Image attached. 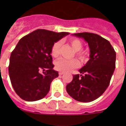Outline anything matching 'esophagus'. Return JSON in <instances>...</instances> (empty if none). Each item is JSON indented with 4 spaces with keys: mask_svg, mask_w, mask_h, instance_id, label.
<instances>
[{
    "mask_svg": "<svg viewBox=\"0 0 126 126\" xmlns=\"http://www.w3.org/2000/svg\"><path fill=\"white\" fill-rule=\"evenodd\" d=\"M63 74H64V73H63V72H59V75H63Z\"/></svg>",
    "mask_w": 126,
    "mask_h": 126,
    "instance_id": "34e87169",
    "label": "esophagus"
}]
</instances>
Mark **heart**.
Instances as JSON below:
<instances>
[{"label": "heart", "instance_id": "obj_1", "mask_svg": "<svg viewBox=\"0 0 126 126\" xmlns=\"http://www.w3.org/2000/svg\"><path fill=\"white\" fill-rule=\"evenodd\" d=\"M70 44L76 51V55L82 60L86 59V53L84 51H82L83 45L80 40L77 38H74L70 40ZM61 42L60 40L57 41L53 44L51 49V54L53 57H57L59 55V49L61 47ZM55 68L57 70L61 72H67L73 69L77 68L80 65L79 61L77 59H67L65 58H60L55 61Z\"/></svg>", "mask_w": 126, "mask_h": 126}]
</instances>
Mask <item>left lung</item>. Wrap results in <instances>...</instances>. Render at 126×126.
I'll list each match as a JSON object with an SVG mask.
<instances>
[{"label": "left lung", "mask_w": 126, "mask_h": 126, "mask_svg": "<svg viewBox=\"0 0 126 126\" xmlns=\"http://www.w3.org/2000/svg\"><path fill=\"white\" fill-rule=\"evenodd\" d=\"M73 35L88 42L90 59L79 70L81 75L73 76L66 90L69 95L78 101H93L109 86L116 67V52L109 41L97 34L80 32Z\"/></svg>", "instance_id": "obj_1"}]
</instances>
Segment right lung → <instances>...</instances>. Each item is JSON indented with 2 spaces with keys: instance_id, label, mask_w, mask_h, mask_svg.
<instances>
[{
  "instance_id": "right-lung-1",
  "label": "right lung",
  "mask_w": 126,
  "mask_h": 126,
  "mask_svg": "<svg viewBox=\"0 0 126 126\" xmlns=\"http://www.w3.org/2000/svg\"><path fill=\"white\" fill-rule=\"evenodd\" d=\"M69 34L37 29L19 40L11 53L8 72L13 88L22 99L38 101L49 92L59 76L53 69L51 47Z\"/></svg>"
}]
</instances>
